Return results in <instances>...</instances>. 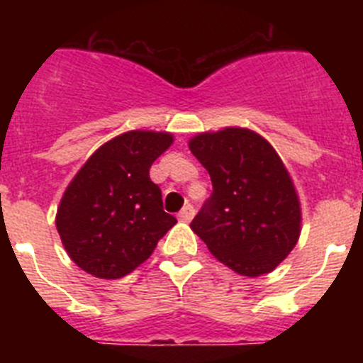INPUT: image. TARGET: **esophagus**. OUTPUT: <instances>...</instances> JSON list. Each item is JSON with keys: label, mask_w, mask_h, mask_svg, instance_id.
Returning <instances> with one entry per match:
<instances>
[{"label": "esophagus", "mask_w": 363, "mask_h": 363, "mask_svg": "<svg viewBox=\"0 0 363 363\" xmlns=\"http://www.w3.org/2000/svg\"><path fill=\"white\" fill-rule=\"evenodd\" d=\"M178 218H179V221H185V223H187V221H191L192 218H194V207H192L191 203L185 205L184 209L179 211Z\"/></svg>", "instance_id": "esophagus-1"}]
</instances>
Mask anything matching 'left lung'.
<instances>
[{"label": "left lung", "instance_id": "left-lung-1", "mask_svg": "<svg viewBox=\"0 0 363 363\" xmlns=\"http://www.w3.org/2000/svg\"><path fill=\"white\" fill-rule=\"evenodd\" d=\"M189 149L213 182L191 229L238 274L271 272L296 245L301 221L293 179L277 150L236 127L198 134Z\"/></svg>", "mask_w": 363, "mask_h": 363}]
</instances>
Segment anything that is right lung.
<instances>
[{
  "label": "right lung",
  "instance_id": "1",
  "mask_svg": "<svg viewBox=\"0 0 363 363\" xmlns=\"http://www.w3.org/2000/svg\"><path fill=\"white\" fill-rule=\"evenodd\" d=\"M172 134L130 130L99 147L74 176L56 216L72 262L96 278L116 280L143 264L167 230L162 189L149 169Z\"/></svg>",
  "mask_w": 363,
  "mask_h": 363
}]
</instances>
